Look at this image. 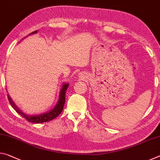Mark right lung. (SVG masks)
<instances>
[{"mask_svg": "<svg viewBox=\"0 0 160 160\" xmlns=\"http://www.w3.org/2000/svg\"><path fill=\"white\" fill-rule=\"evenodd\" d=\"M36 33H37V30L32 32V33H30L29 34H34ZM68 86H69V84L68 83H65L63 84V86H62V88L60 91V94H59L58 101L56 106L54 107L53 109L49 111V112H46L44 113H42V114H39V115L29 116V115L26 114V113H23L21 110L18 109V107L16 106L15 103L13 102L11 98H10L9 94H8V99L10 104L13 109H14L21 116H22L24 118H25L26 120H28V121H29V122L35 123L47 122V121H50L51 120H53V119L56 118L59 114H61V113L63 109L65 102H66V92L68 88Z\"/></svg>", "mask_w": 160, "mask_h": 160, "instance_id": "right-lung-1", "label": "right lung"}]
</instances>
